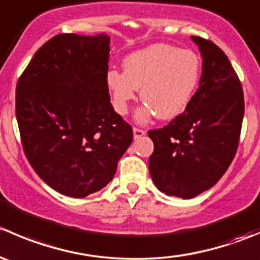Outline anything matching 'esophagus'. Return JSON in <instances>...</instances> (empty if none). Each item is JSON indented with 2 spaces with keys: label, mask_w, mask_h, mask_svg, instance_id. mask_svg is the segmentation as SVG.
<instances>
[{
  "label": "esophagus",
  "mask_w": 260,
  "mask_h": 260,
  "mask_svg": "<svg viewBox=\"0 0 260 260\" xmlns=\"http://www.w3.org/2000/svg\"><path fill=\"white\" fill-rule=\"evenodd\" d=\"M146 135V132L143 129H140V128H133V138L135 140H138V138L143 137Z\"/></svg>",
  "instance_id": "1"
}]
</instances>
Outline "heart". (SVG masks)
<instances>
[{
  "mask_svg": "<svg viewBox=\"0 0 260 260\" xmlns=\"http://www.w3.org/2000/svg\"><path fill=\"white\" fill-rule=\"evenodd\" d=\"M123 69H109L106 85L115 112L128 113L131 102L140 95L145 103L136 112L141 124L154 115L174 119L186 111L201 77L200 57L188 49L169 44H152L123 59Z\"/></svg>",
  "mask_w": 260,
  "mask_h": 260,
  "instance_id": "1",
  "label": "heart"
}]
</instances>
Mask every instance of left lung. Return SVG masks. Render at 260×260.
<instances>
[{
  "mask_svg": "<svg viewBox=\"0 0 260 260\" xmlns=\"http://www.w3.org/2000/svg\"><path fill=\"white\" fill-rule=\"evenodd\" d=\"M191 40L203 57L199 89L183 113L148 132L152 181L181 199L195 198L221 179L237 153L244 117L242 84L226 55L210 40Z\"/></svg>",
  "mask_w": 260,
  "mask_h": 260,
  "instance_id": "8db88e82",
  "label": "left lung"
}]
</instances>
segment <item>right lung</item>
I'll list each match as a JSON object with an SVG mask.
<instances>
[{
    "mask_svg": "<svg viewBox=\"0 0 260 260\" xmlns=\"http://www.w3.org/2000/svg\"><path fill=\"white\" fill-rule=\"evenodd\" d=\"M106 34H60L35 52L16 86V118L28 162L51 188L85 198L113 179L133 141L106 85Z\"/></svg>",
    "mask_w": 260,
    "mask_h": 260,
    "instance_id": "obj_1",
    "label": "right lung"
}]
</instances>
